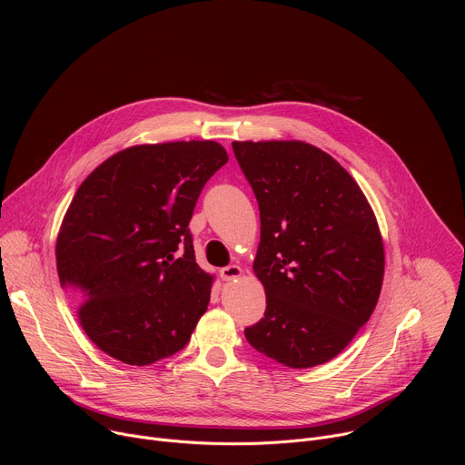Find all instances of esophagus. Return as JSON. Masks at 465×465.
<instances>
[{"label": "esophagus", "instance_id": "34e87169", "mask_svg": "<svg viewBox=\"0 0 465 465\" xmlns=\"http://www.w3.org/2000/svg\"><path fill=\"white\" fill-rule=\"evenodd\" d=\"M241 276H242V269L239 267V264H228V267L221 269L223 282H232V280L241 278Z\"/></svg>", "mask_w": 465, "mask_h": 465}]
</instances>
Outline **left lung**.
<instances>
[{"label":"left lung","instance_id":"obj_1","mask_svg":"<svg viewBox=\"0 0 465 465\" xmlns=\"http://www.w3.org/2000/svg\"><path fill=\"white\" fill-rule=\"evenodd\" d=\"M259 204L253 274L267 311L244 337L289 368L335 359L370 320L382 287L384 246L353 176L322 149L291 142H233Z\"/></svg>","mask_w":465,"mask_h":465}]
</instances>
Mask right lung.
<instances>
[{
  "label": "right lung",
  "instance_id": "obj_1",
  "mask_svg": "<svg viewBox=\"0 0 465 465\" xmlns=\"http://www.w3.org/2000/svg\"><path fill=\"white\" fill-rule=\"evenodd\" d=\"M226 162L217 142L134 145L77 189L58 230L56 271L84 333L106 355L149 366L189 342L213 276L196 264L187 224Z\"/></svg>",
  "mask_w": 465,
  "mask_h": 465
}]
</instances>
